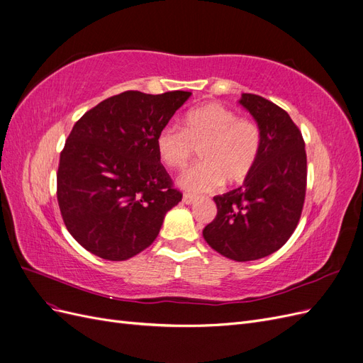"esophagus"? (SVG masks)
Listing matches in <instances>:
<instances>
[{
    "mask_svg": "<svg viewBox=\"0 0 363 363\" xmlns=\"http://www.w3.org/2000/svg\"><path fill=\"white\" fill-rule=\"evenodd\" d=\"M196 201V196L191 195V194H184L183 195V203L184 204H194Z\"/></svg>",
    "mask_w": 363,
    "mask_h": 363,
    "instance_id": "obj_1",
    "label": "esophagus"
}]
</instances>
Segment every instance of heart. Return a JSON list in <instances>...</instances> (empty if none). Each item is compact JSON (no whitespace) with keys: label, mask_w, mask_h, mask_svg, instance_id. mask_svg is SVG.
Returning a JSON list of instances; mask_svg holds the SVG:
<instances>
[{"label":"heart","mask_w":363,"mask_h":363,"mask_svg":"<svg viewBox=\"0 0 363 363\" xmlns=\"http://www.w3.org/2000/svg\"><path fill=\"white\" fill-rule=\"evenodd\" d=\"M259 127L223 104L211 101L184 113L180 127L164 125L156 136L160 160L183 169L199 150L200 163L182 174L179 184L192 194L211 192L224 180L244 182L255 169L260 152Z\"/></svg>","instance_id":"heart-1"}]
</instances>
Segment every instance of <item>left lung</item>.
I'll list each match as a JSON object with an SVG mask.
<instances>
[{"mask_svg": "<svg viewBox=\"0 0 363 363\" xmlns=\"http://www.w3.org/2000/svg\"><path fill=\"white\" fill-rule=\"evenodd\" d=\"M239 104L257 123L260 152L238 189L213 196L218 213L203 236L219 255L248 262L272 255L294 233L306 196L307 159L301 131L283 108L255 94H242Z\"/></svg>", "mask_w": 363, "mask_h": 363, "instance_id": "1", "label": "left lung"}]
</instances>
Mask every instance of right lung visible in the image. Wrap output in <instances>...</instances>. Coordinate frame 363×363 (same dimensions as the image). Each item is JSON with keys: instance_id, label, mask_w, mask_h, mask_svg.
I'll return each instance as SVG.
<instances>
[{"instance_id": "1", "label": "right lung", "mask_w": 363, "mask_h": 363, "mask_svg": "<svg viewBox=\"0 0 363 363\" xmlns=\"http://www.w3.org/2000/svg\"><path fill=\"white\" fill-rule=\"evenodd\" d=\"M191 92L127 91L86 112L67 139L57 171L63 223L83 248L127 260L150 247L182 201L160 163L156 136Z\"/></svg>"}]
</instances>
